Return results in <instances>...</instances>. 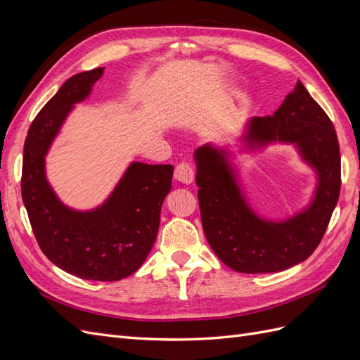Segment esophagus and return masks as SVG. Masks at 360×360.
Wrapping results in <instances>:
<instances>
[{"instance_id": "34e87169", "label": "esophagus", "mask_w": 360, "mask_h": 360, "mask_svg": "<svg viewBox=\"0 0 360 360\" xmlns=\"http://www.w3.org/2000/svg\"><path fill=\"white\" fill-rule=\"evenodd\" d=\"M174 179L183 184H191L193 181V168L189 163H179L176 167V171H174Z\"/></svg>"}]
</instances>
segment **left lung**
<instances>
[{
    "label": "left lung",
    "mask_w": 360,
    "mask_h": 360,
    "mask_svg": "<svg viewBox=\"0 0 360 360\" xmlns=\"http://www.w3.org/2000/svg\"><path fill=\"white\" fill-rule=\"evenodd\" d=\"M276 143L295 147L316 174V186L302 210L284 220H267L247 200L233 148L253 154ZM193 160L204 234L230 269L285 270L307 259L321 242L340 198V146L329 117L300 81L274 115L249 118L236 146L204 144Z\"/></svg>",
    "instance_id": "obj_1"
}]
</instances>
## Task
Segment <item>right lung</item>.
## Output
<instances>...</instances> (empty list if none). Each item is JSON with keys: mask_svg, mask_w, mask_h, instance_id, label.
Listing matches in <instances>:
<instances>
[{"mask_svg": "<svg viewBox=\"0 0 360 360\" xmlns=\"http://www.w3.org/2000/svg\"><path fill=\"white\" fill-rule=\"evenodd\" d=\"M103 72L73 75L41 108L25 139L20 189L32 233L49 261L82 279L120 281L135 274L155 245L174 167L130 162L108 198L90 210L64 204L46 177L52 143Z\"/></svg>", "mask_w": 360, "mask_h": 360, "instance_id": "1", "label": "right lung"}]
</instances>
